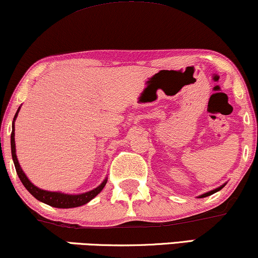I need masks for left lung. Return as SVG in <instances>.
<instances>
[{"label":"left lung","instance_id":"1","mask_svg":"<svg viewBox=\"0 0 258 258\" xmlns=\"http://www.w3.org/2000/svg\"><path fill=\"white\" fill-rule=\"evenodd\" d=\"M225 185H226V183H224L222 184V185H220L219 187H217V189H214V190H211V191H208V192H205V194H202V195H200L199 197L200 199H202V197H207V196H211V195H213V194H215L217 191H219V190H221L222 187H224Z\"/></svg>","mask_w":258,"mask_h":258}]
</instances>
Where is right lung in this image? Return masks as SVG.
Here are the masks:
<instances>
[{
  "mask_svg": "<svg viewBox=\"0 0 258 258\" xmlns=\"http://www.w3.org/2000/svg\"><path fill=\"white\" fill-rule=\"evenodd\" d=\"M20 107L15 113L14 119H13L12 124V135H11V148H12V158L13 161H14L15 170H17V173L19 178H20L21 183L24 184V186L26 187L27 191L31 194L32 196L36 197L38 201L46 203V205L55 207V208H75V207L84 206L86 203H88L91 200H93L95 196L99 194L101 190L104 189V186L106 185L107 177L99 184L97 187H94L91 191L84 192V194H64L61 191H47V190H43L40 187L34 185L33 183L28 179L26 174H25L24 171L19 164V160L17 158V148H15V119H17L19 111H20Z\"/></svg>",
  "mask_w": 258,
  "mask_h": 258,
  "instance_id": "add662e5",
  "label": "right lung"
}]
</instances>
